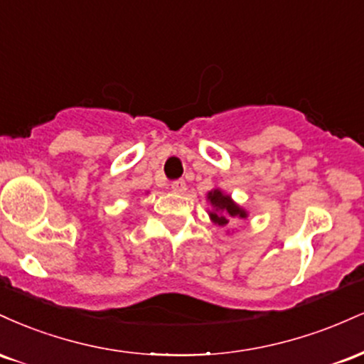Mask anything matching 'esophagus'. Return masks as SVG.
Here are the masks:
<instances>
[{
    "mask_svg": "<svg viewBox=\"0 0 364 364\" xmlns=\"http://www.w3.org/2000/svg\"><path fill=\"white\" fill-rule=\"evenodd\" d=\"M171 190H173L174 193H185V191H186V183L183 181V179L173 181V183H171Z\"/></svg>",
    "mask_w": 364,
    "mask_h": 364,
    "instance_id": "34e87169",
    "label": "esophagus"
}]
</instances>
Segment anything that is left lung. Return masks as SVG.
I'll list each match as a JSON object with an SVG mask.
<instances>
[{
  "instance_id": "1",
  "label": "left lung",
  "mask_w": 364,
  "mask_h": 364,
  "mask_svg": "<svg viewBox=\"0 0 364 364\" xmlns=\"http://www.w3.org/2000/svg\"><path fill=\"white\" fill-rule=\"evenodd\" d=\"M208 200H210L212 207L215 208L214 212H210L212 220L219 225H225L229 223V219H235V217H241L245 219L246 212L243 208H240L235 202L231 200V196L224 195L220 190H214L208 193Z\"/></svg>"
}]
</instances>
